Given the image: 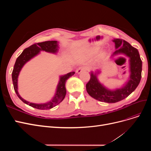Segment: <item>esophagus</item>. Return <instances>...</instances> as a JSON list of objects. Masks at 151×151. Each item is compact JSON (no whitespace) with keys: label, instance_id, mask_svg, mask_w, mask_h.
I'll use <instances>...</instances> for the list:
<instances>
[{"label":"esophagus","instance_id":"obj_1","mask_svg":"<svg viewBox=\"0 0 151 151\" xmlns=\"http://www.w3.org/2000/svg\"><path fill=\"white\" fill-rule=\"evenodd\" d=\"M87 70V68L85 67H80L78 68H77V70H76V72L77 74H80L81 72H82L83 71H85Z\"/></svg>","mask_w":151,"mask_h":151}]
</instances>
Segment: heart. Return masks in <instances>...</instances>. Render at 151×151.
I'll return each instance as SVG.
<instances>
[{
    "label": "heart",
    "mask_w": 151,
    "mask_h": 151,
    "mask_svg": "<svg viewBox=\"0 0 151 151\" xmlns=\"http://www.w3.org/2000/svg\"><path fill=\"white\" fill-rule=\"evenodd\" d=\"M98 50V47L94 46L92 47H90L88 50L86 51V54L88 56H92L97 52Z\"/></svg>",
    "instance_id": "b5f03b06"
}]
</instances>
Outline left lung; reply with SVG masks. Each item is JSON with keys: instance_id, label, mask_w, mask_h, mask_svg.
I'll list each match as a JSON object with an SVG mask.
<instances>
[{"instance_id": "obj_1", "label": "left lung", "mask_w": 151, "mask_h": 151, "mask_svg": "<svg viewBox=\"0 0 151 151\" xmlns=\"http://www.w3.org/2000/svg\"><path fill=\"white\" fill-rule=\"evenodd\" d=\"M116 51L113 55L125 54L130 58V76L128 83L122 88L110 91L104 87L98 81L96 74L90 73V79L86 84V90L91 97L99 101L114 103L126 98L134 91L140 83L142 77V62L138 50L133 47L126 41L122 39H115ZM99 73V72H98Z\"/></svg>"}]
</instances>
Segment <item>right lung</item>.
<instances>
[{
    "mask_svg": "<svg viewBox=\"0 0 151 151\" xmlns=\"http://www.w3.org/2000/svg\"><path fill=\"white\" fill-rule=\"evenodd\" d=\"M58 44L57 41H47V42H43L38 43H35L31 45L28 48H26L23 50V52L20 55L17 57L16 61L15 62L14 66L12 73V79L14 89L15 92L17 96L21 101L28 104L29 106L39 109H51L60 103H61L63 99H64L66 94V89H65V83L67 80L72 76L75 74L74 72H69L63 76H61L59 81V83L57 86V89L55 95L53 97V99L49 101L48 103L44 104H35L29 103L26 101L24 99H22L20 95L17 92V78L19 76V72L21 70L22 67L25 63L29 61L36 55L38 54L40 51H45L50 53H55L58 51Z\"/></svg>",
    "mask_w": 151,
    "mask_h": 151,
    "instance_id": "1",
    "label": "right lung"
}]
</instances>
